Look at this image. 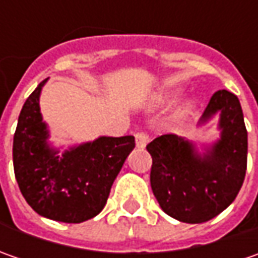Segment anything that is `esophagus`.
<instances>
[{"instance_id":"esophagus-1","label":"esophagus","mask_w":258,"mask_h":258,"mask_svg":"<svg viewBox=\"0 0 258 258\" xmlns=\"http://www.w3.org/2000/svg\"><path fill=\"white\" fill-rule=\"evenodd\" d=\"M135 141H136V146L139 149H144L146 144L149 142V136L145 134V132H138V134L135 135Z\"/></svg>"}]
</instances>
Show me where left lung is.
<instances>
[{
	"instance_id": "obj_1",
	"label": "left lung",
	"mask_w": 258,
	"mask_h": 258,
	"mask_svg": "<svg viewBox=\"0 0 258 258\" xmlns=\"http://www.w3.org/2000/svg\"><path fill=\"white\" fill-rule=\"evenodd\" d=\"M220 113V139L198 154L192 142L176 135L155 138L146 146L152 156L151 186L169 217L205 223L233 203L247 169V129L238 97L228 90L213 94L198 124Z\"/></svg>"
}]
</instances>
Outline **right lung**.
Wrapping results in <instances>:
<instances>
[{
  "mask_svg": "<svg viewBox=\"0 0 258 258\" xmlns=\"http://www.w3.org/2000/svg\"><path fill=\"white\" fill-rule=\"evenodd\" d=\"M47 79L28 96L14 134L15 179L28 205L41 217L61 223H83L103 210L110 188L134 136H100L60 154L48 144V129L40 113V93Z\"/></svg>",
  "mask_w": 258,
  "mask_h": 258,
  "instance_id": "1",
  "label": "right lung"
}]
</instances>
